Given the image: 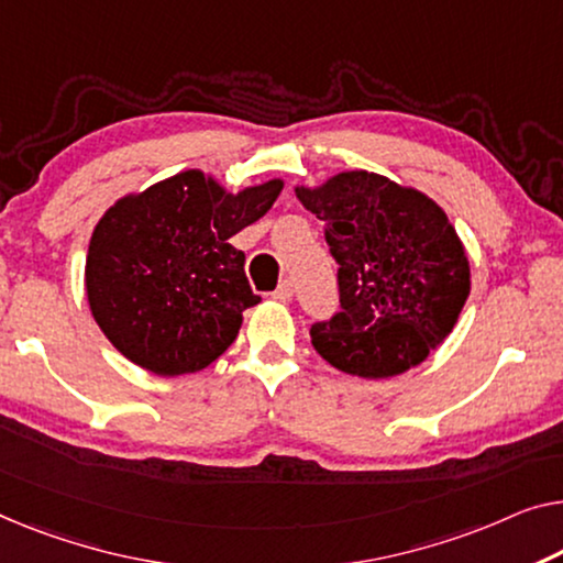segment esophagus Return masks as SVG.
<instances>
[{
  "instance_id": "esophagus-1",
  "label": "esophagus",
  "mask_w": 563,
  "mask_h": 563,
  "mask_svg": "<svg viewBox=\"0 0 563 563\" xmlns=\"http://www.w3.org/2000/svg\"><path fill=\"white\" fill-rule=\"evenodd\" d=\"M273 298L280 300V303H288V300L292 298V283H290V280H283V283L278 285V290L273 292Z\"/></svg>"
}]
</instances>
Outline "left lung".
I'll return each mask as SVG.
<instances>
[{
    "label": "left lung",
    "instance_id": "obj_1",
    "mask_svg": "<svg viewBox=\"0 0 563 563\" xmlns=\"http://www.w3.org/2000/svg\"><path fill=\"white\" fill-rule=\"evenodd\" d=\"M325 222L339 263L341 310L310 329L325 362L364 379L422 364L448 339L470 296V263L444 209L374 172H341L296 187Z\"/></svg>",
    "mask_w": 563,
    "mask_h": 563
}]
</instances>
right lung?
<instances>
[{
	"label": "right lung",
	"mask_w": 563,
	"mask_h": 563,
	"mask_svg": "<svg viewBox=\"0 0 563 563\" xmlns=\"http://www.w3.org/2000/svg\"><path fill=\"white\" fill-rule=\"evenodd\" d=\"M283 191L271 179L230 195L189 169L125 195L96 224L86 292L100 331L158 376L195 374L238 339L242 310L260 303L232 234L257 222Z\"/></svg>",
	"instance_id": "right-lung-1"
}]
</instances>
